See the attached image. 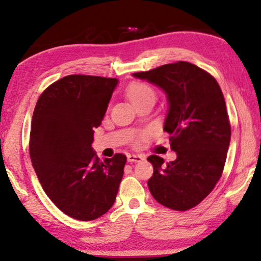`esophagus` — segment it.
Segmentation results:
<instances>
[{"mask_svg":"<svg viewBox=\"0 0 261 261\" xmlns=\"http://www.w3.org/2000/svg\"><path fill=\"white\" fill-rule=\"evenodd\" d=\"M127 160L128 163H139V162H142L144 160V156L141 154H128L127 155Z\"/></svg>","mask_w":261,"mask_h":261,"instance_id":"obj_1","label":"esophagus"}]
</instances>
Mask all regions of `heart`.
<instances>
[{"label": "heart", "mask_w": 261, "mask_h": 261, "mask_svg": "<svg viewBox=\"0 0 261 261\" xmlns=\"http://www.w3.org/2000/svg\"><path fill=\"white\" fill-rule=\"evenodd\" d=\"M149 95L154 96V91H153V89L151 87H148L147 84L144 83H133L129 88H128L127 91V96L128 98L130 99L132 103Z\"/></svg>", "instance_id": "heart-1"}]
</instances>
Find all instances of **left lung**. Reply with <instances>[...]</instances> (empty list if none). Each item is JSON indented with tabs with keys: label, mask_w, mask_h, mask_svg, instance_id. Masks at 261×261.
<instances>
[{
	"label": "left lung",
	"mask_w": 261,
	"mask_h": 261,
	"mask_svg": "<svg viewBox=\"0 0 261 261\" xmlns=\"http://www.w3.org/2000/svg\"><path fill=\"white\" fill-rule=\"evenodd\" d=\"M133 77L147 81L165 92L164 129L171 134L177 159L149 155L153 176L147 181L156 202L173 210L194 208L215 188L222 174L230 142L226 101L212 74L188 62L159 66Z\"/></svg>",
	"instance_id": "left-lung-1"
}]
</instances>
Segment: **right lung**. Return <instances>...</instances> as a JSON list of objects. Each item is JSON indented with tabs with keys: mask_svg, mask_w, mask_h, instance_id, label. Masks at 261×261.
<instances>
[{
	"mask_svg": "<svg viewBox=\"0 0 261 261\" xmlns=\"http://www.w3.org/2000/svg\"><path fill=\"white\" fill-rule=\"evenodd\" d=\"M116 78L71 74L42 92L31 124L30 155L49 199L64 214L91 221L112 208L126 155L98 159L91 147Z\"/></svg>",
	"mask_w": 261,
	"mask_h": 261,
	"instance_id": "1",
	"label": "right lung"
}]
</instances>
